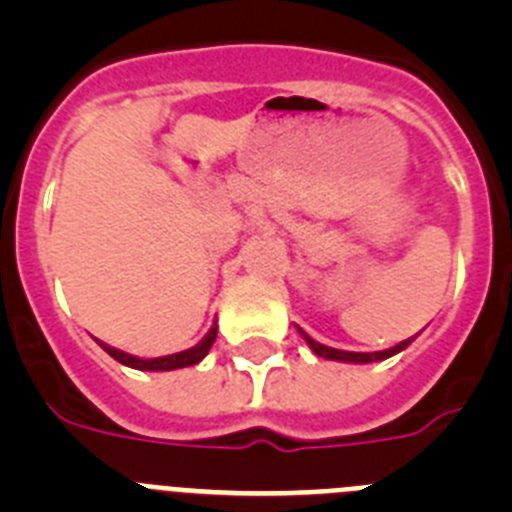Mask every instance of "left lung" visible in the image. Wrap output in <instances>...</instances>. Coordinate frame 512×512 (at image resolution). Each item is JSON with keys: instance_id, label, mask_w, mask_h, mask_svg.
Masks as SVG:
<instances>
[{"instance_id": "8db88e82", "label": "left lung", "mask_w": 512, "mask_h": 512, "mask_svg": "<svg viewBox=\"0 0 512 512\" xmlns=\"http://www.w3.org/2000/svg\"><path fill=\"white\" fill-rule=\"evenodd\" d=\"M302 338L307 341V346L315 351L318 356H323V359H330V361H354V364H372V361H382V359H390L392 354H397V351H402V348L408 346L410 341H402L397 343L395 348H387V351H374V354H356V351H338V348H330V346H323V343L312 341L310 336H307L305 330H300Z\"/></svg>"}]
</instances>
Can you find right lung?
<instances>
[{
    "mask_svg": "<svg viewBox=\"0 0 512 512\" xmlns=\"http://www.w3.org/2000/svg\"><path fill=\"white\" fill-rule=\"evenodd\" d=\"M215 336H217V328H210V333H207L197 346L189 348V351H179V354H171V356H158V359H138V356L125 354V351H120V348H112L102 341H99V346H102L115 361H120V364L125 366H133V369H140V372H171V369L200 364V361L207 356V351L212 348V343H215Z\"/></svg>",
    "mask_w": 512,
    "mask_h": 512,
    "instance_id": "obj_1",
    "label": "right lung"
}]
</instances>
